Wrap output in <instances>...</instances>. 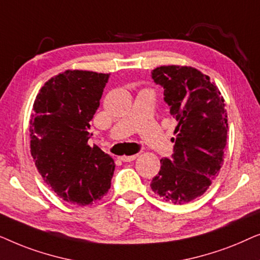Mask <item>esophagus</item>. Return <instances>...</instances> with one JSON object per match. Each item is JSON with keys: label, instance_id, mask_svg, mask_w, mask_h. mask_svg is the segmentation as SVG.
Masks as SVG:
<instances>
[{"label": "esophagus", "instance_id": "obj_1", "mask_svg": "<svg viewBox=\"0 0 260 260\" xmlns=\"http://www.w3.org/2000/svg\"><path fill=\"white\" fill-rule=\"evenodd\" d=\"M136 157H137V155H131V156H120V157H118L120 161H123V162H131V161H134V159H136Z\"/></svg>", "mask_w": 260, "mask_h": 260}]
</instances>
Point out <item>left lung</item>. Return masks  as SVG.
Returning <instances> with one entry per match:
<instances>
[{
	"label": "left lung",
	"mask_w": 260,
	"mask_h": 260,
	"mask_svg": "<svg viewBox=\"0 0 260 260\" xmlns=\"http://www.w3.org/2000/svg\"><path fill=\"white\" fill-rule=\"evenodd\" d=\"M151 77L165 88L177 125L173 158L161 159L150 187L163 200L183 205L201 197L222 166L229 130L225 99L211 78L194 67L159 66Z\"/></svg>",
	"instance_id": "1"
}]
</instances>
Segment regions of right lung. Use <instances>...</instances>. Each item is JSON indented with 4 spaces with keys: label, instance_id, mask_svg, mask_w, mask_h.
I'll return each instance as SVG.
<instances>
[{
    "label": "right lung",
    "instance_id": "add662e5",
    "mask_svg": "<svg viewBox=\"0 0 260 260\" xmlns=\"http://www.w3.org/2000/svg\"><path fill=\"white\" fill-rule=\"evenodd\" d=\"M110 74L67 70L46 81L31 112L30 154L42 179L56 195L86 206L111 187L115 162L90 147V122Z\"/></svg>",
    "mask_w": 260,
    "mask_h": 260
}]
</instances>
